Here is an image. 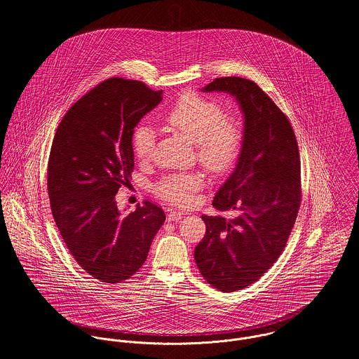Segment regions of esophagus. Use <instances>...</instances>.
<instances>
[{
	"mask_svg": "<svg viewBox=\"0 0 359 359\" xmlns=\"http://www.w3.org/2000/svg\"><path fill=\"white\" fill-rule=\"evenodd\" d=\"M184 217V212L182 211H178V210H171L167 215L168 221H180L181 218Z\"/></svg>",
	"mask_w": 359,
	"mask_h": 359,
	"instance_id": "obj_1",
	"label": "esophagus"
}]
</instances>
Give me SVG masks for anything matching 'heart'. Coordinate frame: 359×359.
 Wrapping results in <instances>:
<instances>
[{
  "label": "heart",
  "instance_id": "1",
  "mask_svg": "<svg viewBox=\"0 0 359 359\" xmlns=\"http://www.w3.org/2000/svg\"><path fill=\"white\" fill-rule=\"evenodd\" d=\"M163 121L172 131L189 138L196 148L202 165L214 174L228 171L242 151L245 130L235 114L224 113L222 104L203 95L188 93L174 103L163 116ZM156 141L149 124H140L133 133V151L140 160H148ZM202 180L198 174H180L164 178L157 192L175 205H188L192 192L198 191Z\"/></svg>",
  "mask_w": 359,
  "mask_h": 359
}]
</instances>
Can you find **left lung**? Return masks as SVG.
I'll list each match as a JSON object with an SVG mask.
<instances>
[{
  "instance_id": "1",
  "label": "left lung",
  "mask_w": 359,
  "mask_h": 359,
  "mask_svg": "<svg viewBox=\"0 0 359 359\" xmlns=\"http://www.w3.org/2000/svg\"><path fill=\"white\" fill-rule=\"evenodd\" d=\"M201 91L229 94L243 116L242 151L212 201L239 217L202 215L205 235L195 249L205 280L228 293L255 283L283 252L302 201L300 154L287 117L255 81L222 77Z\"/></svg>"
}]
</instances>
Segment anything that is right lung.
I'll return each mask as SVG.
<instances>
[{
  "label": "right lung",
  "mask_w": 359,
  "mask_h": 359,
  "mask_svg": "<svg viewBox=\"0 0 359 359\" xmlns=\"http://www.w3.org/2000/svg\"><path fill=\"white\" fill-rule=\"evenodd\" d=\"M161 95L141 81L109 79L67 110L52 142L55 224L79 265L104 283L126 280L142 266L165 221L151 202L124 215L114 199L131 180L134 128Z\"/></svg>",
  "instance_id": "right-lung-1"
}]
</instances>
